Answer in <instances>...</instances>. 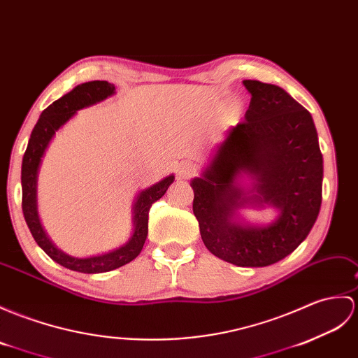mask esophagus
Returning <instances> with one entry per match:
<instances>
[{
	"mask_svg": "<svg viewBox=\"0 0 358 358\" xmlns=\"http://www.w3.org/2000/svg\"><path fill=\"white\" fill-rule=\"evenodd\" d=\"M195 173V168L189 162H181L177 168V177L180 180H187Z\"/></svg>",
	"mask_w": 358,
	"mask_h": 358,
	"instance_id": "34e87169",
	"label": "esophagus"
}]
</instances>
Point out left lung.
Returning <instances> with one entry per match:
<instances>
[{"label":"left lung","instance_id":"8db88e82","mask_svg":"<svg viewBox=\"0 0 358 358\" xmlns=\"http://www.w3.org/2000/svg\"><path fill=\"white\" fill-rule=\"evenodd\" d=\"M252 94L244 122L230 127L192 178L194 215L212 255L238 267H267L293 253L322 204L323 157L311 114L285 90L243 80ZM271 206L270 223L244 208Z\"/></svg>","mask_w":358,"mask_h":358}]
</instances>
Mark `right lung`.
Masks as SVG:
<instances>
[{"mask_svg":"<svg viewBox=\"0 0 358 358\" xmlns=\"http://www.w3.org/2000/svg\"><path fill=\"white\" fill-rule=\"evenodd\" d=\"M115 94L114 84L106 80H91L74 87L69 93L57 99L47 110L39 115V120L33 128L29 145L24 154L21 166V186H22V212L27 226L35 238L36 244L62 267L79 271V273H105L122 267V265L136 259L141 248L145 245L148 236V217L149 209L157 199H160L168 187L172 185L173 173L154 182L152 186L138 190L134 201H132V234L124 244L93 256L78 257L65 253L57 248L47 231L44 230L43 222L38 212V177L39 169L43 164L47 149L55 138L56 132L64 124L69 123L78 111L101 103L106 99Z\"/></svg>","mask_w":358,"mask_h":358,"instance_id":"right-lung-1","label":"right lung"}]
</instances>
